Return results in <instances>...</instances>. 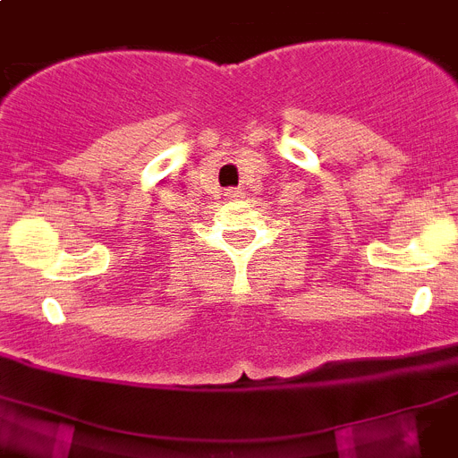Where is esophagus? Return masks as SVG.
I'll list each match as a JSON object with an SVG mask.
<instances>
[{
    "instance_id": "esophagus-1",
    "label": "esophagus",
    "mask_w": 458,
    "mask_h": 458,
    "mask_svg": "<svg viewBox=\"0 0 458 458\" xmlns=\"http://www.w3.org/2000/svg\"><path fill=\"white\" fill-rule=\"evenodd\" d=\"M224 196H225V199L234 200V199H239V196H242V191H239V189H225Z\"/></svg>"
}]
</instances>
